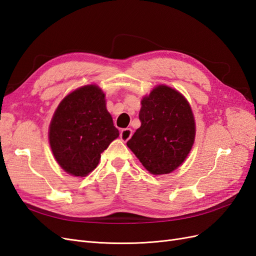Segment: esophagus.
<instances>
[{
	"label": "esophagus",
	"mask_w": 256,
	"mask_h": 256,
	"mask_svg": "<svg viewBox=\"0 0 256 256\" xmlns=\"http://www.w3.org/2000/svg\"><path fill=\"white\" fill-rule=\"evenodd\" d=\"M120 136V138H122L124 142H127L129 138H131V136H132V130H131L130 128L122 129Z\"/></svg>",
	"instance_id": "34e87169"
}]
</instances>
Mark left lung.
Masks as SVG:
<instances>
[{"label": "left lung", "mask_w": 256, "mask_h": 256, "mask_svg": "<svg viewBox=\"0 0 256 256\" xmlns=\"http://www.w3.org/2000/svg\"><path fill=\"white\" fill-rule=\"evenodd\" d=\"M141 104V127L127 146L150 173H171L187 158L194 143L191 106L180 92L166 85L154 88Z\"/></svg>", "instance_id": "obj_1"}]
</instances>
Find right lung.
Wrapping results in <instances>:
<instances>
[{
    "mask_svg": "<svg viewBox=\"0 0 256 256\" xmlns=\"http://www.w3.org/2000/svg\"><path fill=\"white\" fill-rule=\"evenodd\" d=\"M120 136L106 108L104 92L85 85L67 95L54 112L49 142L60 168L74 176H86L102 152Z\"/></svg>",
    "mask_w": 256,
    "mask_h": 256,
    "instance_id": "1",
    "label": "right lung"
}]
</instances>
